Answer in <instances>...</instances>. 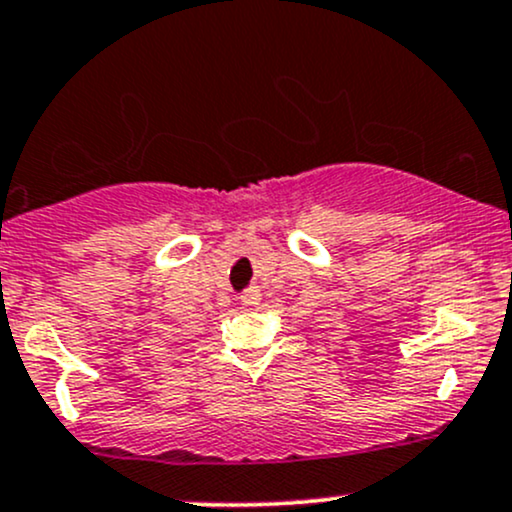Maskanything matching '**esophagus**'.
<instances>
[{
	"mask_svg": "<svg viewBox=\"0 0 512 512\" xmlns=\"http://www.w3.org/2000/svg\"><path fill=\"white\" fill-rule=\"evenodd\" d=\"M241 304H244V307H256L258 302H261V290H258L256 285H251V287H246L244 292H241Z\"/></svg>",
	"mask_w": 512,
	"mask_h": 512,
	"instance_id": "1",
	"label": "esophagus"
}]
</instances>
